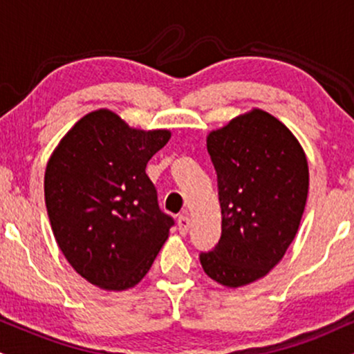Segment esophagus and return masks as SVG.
Returning a JSON list of instances; mask_svg holds the SVG:
<instances>
[{
	"label": "esophagus",
	"instance_id": "esophagus-1",
	"mask_svg": "<svg viewBox=\"0 0 354 354\" xmlns=\"http://www.w3.org/2000/svg\"><path fill=\"white\" fill-rule=\"evenodd\" d=\"M178 229H180L181 234H186L189 229V216L188 212H181L180 216H178Z\"/></svg>",
	"mask_w": 354,
	"mask_h": 354
}]
</instances>
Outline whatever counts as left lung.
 <instances>
[{"instance_id":"8db88e82","label":"left lung","mask_w":354,"mask_h":354,"mask_svg":"<svg viewBox=\"0 0 354 354\" xmlns=\"http://www.w3.org/2000/svg\"><path fill=\"white\" fill-rule=\"evenodd\" d=\"M207 153L223 231L199 261L212 280L241 287L269 274L292 244L308 194V163L292 131L259 109L211 131Z\"/></svg>"}]
</instances>
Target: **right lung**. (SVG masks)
<instances>
[{
	"mask_svg": "<svg viewBox=\"0 0 354 354\" xmlns=\"http://www.w3.org/2000/svg\"><path fill=\"white\" fill-rule=\"evenodd\" d=\"M168 130L130 129L97 110L72 127L50 156L46 207L59 249L85 280L125 290L147 275L174 219L158 206L147 163Z\"/></svg>",
	"mask_w": 354,
	"mask_h": 354,
	"instance_id": "add662e5",
	"label": "right lung"
}]
</instances>
